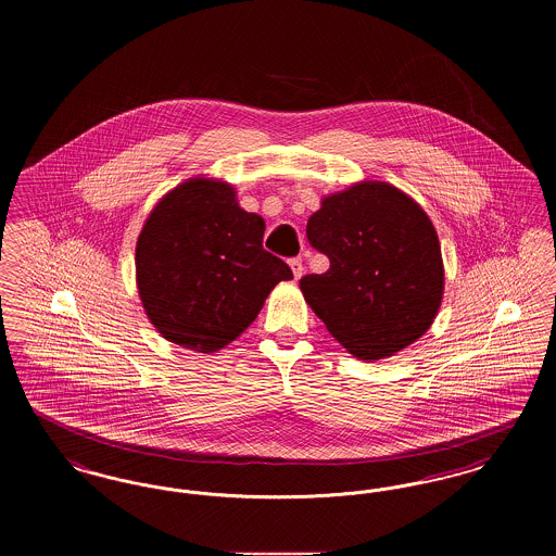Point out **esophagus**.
<instances>
[{
    "mask_svg": "<svg viewBox=\"0 0 556 556\" xmlns=\"http://www.w3.org/2000/svg\"><path fill=\"white\" fill-rule=\"evenodd\" d=\"M291 273H293V279H300L302 275H304V265H302V261L300 258H293L290 261Z\"/></svg>",
    "mask_w": 556,
    "mask_h": 556,
    "instance_id": "1",
    "label": "esophagus"
}]
</instances>
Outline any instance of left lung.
Segmentation results:
<instances>
[{"mask_svg":"<svg viewBox=\"0 0 556 556\" xmlns=\"http://www.w3.org/2000/svg\"><path fill=\"white\" fill-rule=\"evenodd\" d=\"M306 236L329 258L300 290L327 331L358 361H381L427 333L444 298V261L427 212L386 181L329 193Z\"/></svg>","mask_w":556,"mask_h":556,"instance_id":"left-lung-1","label":"left lung"}]
</instances>
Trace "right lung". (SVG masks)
<instances>
[{
	"instance_id": "1",
	"label": "right lung",
	"mask_w": 556,
	"mask_h": 556,
	"mask_svg": "<svg viewBox=\"0 0 556 556\" xmlns=\"http://www.w3.org/2000/svg\"><path fill=\"white\" fill-rule=\"evenodd\" d=\"M263 236L265 218L223 179L198 175L160 198L137 238L135 281L164 340L202 354L238 340L273 288L293 279Z\"/></svg>"
}]
</instances>
